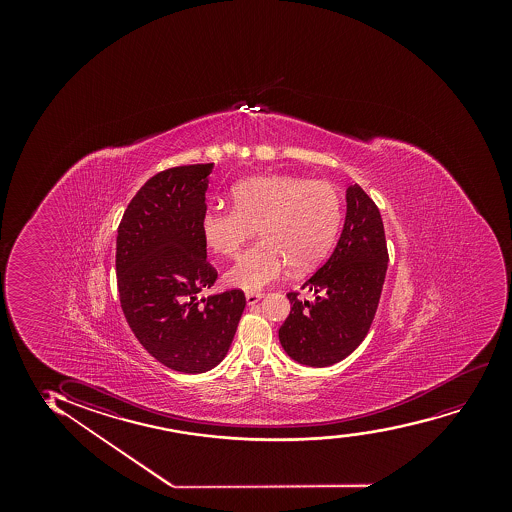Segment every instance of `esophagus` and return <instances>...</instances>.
<instances>
[{"label": "esophagus", "instance_id": "obj_1", "mask_svg": "<svg viewBox=\"0 0 512 512\" xmlns=\"http://www.w3.org/2000/svg\"><path fill=\"white\" fill-rule=\"evenodd\" d=\"M261 299H263V294H247V306H254V304H258L259 300Z\"/></svg>", "mask_w": 512, "mask_h": 512}]
</instances>
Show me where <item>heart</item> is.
Segmentation results:
<instances>
[{
    "instance_id": "obj_1",
    "label": "heart",
    "mask_w": 512,
    "mask_h": 512,
    "mask_svg": "<svg viewBox=\"0 0 512 512\" xmlns=\"http://www.w3.org/2000/svg\"><path fill=\"white\" fill-rule=\"evenodd\" d=\"M230 196L234 208L201 215V235L213 253L234 258L256 229L259 241L225 275L227 285L251 294L280 280L288 265H316L340 227V194L328 181L266 174L235 184Z\"/></svg>"
}]
</instances>
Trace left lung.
<instances>
[{"instance_id": "8db88e82", "label": "left lung", "mask_w": 512, "mask_h": 512, "mask_svg": "<svg viewBox=\"0 0 512 512\" xmlns=\"http://www.w3.org/2000/svg\"><path fill=\"white\" fill-rule=\"evenodd\" d=\"M347 213L328 261L302 288L312 302L287 295L292 309L278 338L290 359L307 367H328L364 341L376 314L388 270L381 213L359 184L345 193Z\"/></svg>"}]
</instances>
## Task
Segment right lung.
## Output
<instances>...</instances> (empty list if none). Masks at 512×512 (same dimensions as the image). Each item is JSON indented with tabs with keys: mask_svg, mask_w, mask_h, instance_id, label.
<instances>
[{
	"mask_svg": "<svg viewBox=\"0 0 512 512\" xmlns=\"http://www.w3.org/2000/svg\"><path fill=\"white\" fill-rule=\"evenodd\" d=\"M213 167L183 165L148 179L126 208L116 241L124 318L153 359L184 374L225 359L246 307L241 290L198 299L217 280L200 229Z\"/></svg>",
	"mask_w": 512,
	"mask_h": 512,
	"instance_id": "1",
	"label": "right lung"
}]
</instances>
